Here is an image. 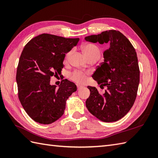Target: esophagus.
I'll use <instances>...</instances> for the list:
<instances>
[{
	"mask_svg": "<svg viewBox=\"0 0 158 158\" xmlns=\"http://www.w3.org/2000/svg\"><path fill=\"white\" fill-rule=\"evenodd\" d=\"M83 88V86L82 85H77V89H81V88Z\"/></svg>",
	"mask_w": 158,
	"mask_h": 158,
	"instance_id": "1",
	"label": "esophagus"
}]
</instances>
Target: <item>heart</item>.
Returning <instances> with one entry per match:
<instances>
[{
	"label": "heart",
	"instance_id": "heart-1",
	"mask_svg": "<svg viewBox=\"0 0 158 158\" xmlns=\"http://www.w3.org/2000/svg\"><path fill=\"white\" fill-rule=\"evenodd\" d=\"M82 50L84 53L87 58H92V57H98L99 58L100 55V50L97 45L92 43L84 45L82 47ZM72 51L67 53L66 58H69V56L71 55ZM71 79L74 81L78 83H83L86 79V77L84 73L81 71H75L71 74Z\"/></svg>",
	"mask_w": 158,
	"mask_h": 158
}]
</instances>
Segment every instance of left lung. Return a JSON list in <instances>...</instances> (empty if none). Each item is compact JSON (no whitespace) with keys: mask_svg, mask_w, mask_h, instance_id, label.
Listing matches in <instances>:
<instances>
[{"mask_svg":"<svg viewBox=\"0 0 158 158\" xmlns=\"http://www.w3.org/2000/svg\"><path fill=\"white\" fill-rule=\"evenodd\" d=\"M85 40L110 44L103 53L104 62L92 75L100 88L105 86L106 89L101 94L95 87L88 86L86 107L102 122H116L129 112L135 101L140 81L136 52L122 33L113 30L88 36Z\"/></svg>","mask_w":158,"mask_h":158,"instance_id":"left-lung-1","label":"left lung"}]
</instances>
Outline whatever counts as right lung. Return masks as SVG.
Instances as JSON below:
<instances>
[{"label": "right lung", "instance_id": "add662e5", "mask_svg": "<svg viewBox=\"0 0 158 158\" xmlns=\"http://www.w3.org/2000/svg\"><path fill=\"white\" fill-rule=\"evenodd\" d=\"M79 38L41 34L32 39L20 56L16 73L18 97L23 109L36 122L50 124L64 114L66 102L77 86L63 79L58 88L50 84V77L64 67L66 53Z\"/></svg>", "mask_w": 158, "mask_h": 158}]
</instances>
